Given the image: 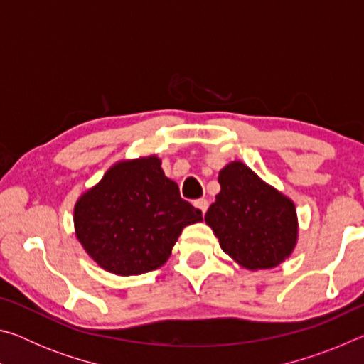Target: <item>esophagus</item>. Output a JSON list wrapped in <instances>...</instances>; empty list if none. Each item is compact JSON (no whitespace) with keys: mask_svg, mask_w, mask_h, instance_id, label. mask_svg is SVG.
Wrapping results in <instances>:
<instances>
[{"mask_svg":"<svg viewBox=\"0 0 364 364\" xmlns=\"http://www.w3.org/2000/svg\"><path fill=\"white\" fill-rule=\"evenodd\" d=\"M194 205L199 208V210L202 212V213H205L207 212V208H208V202L205 200V199H197L196 202H194Z\"/></svg>","mask_w":364,"mask_h":364,"instance_id":"esophagus-1","label":"esophagus"}]
</instances>
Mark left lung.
I'll return each mask as SVG.
<instances>
[{
  "instance_id": "8db88e82",
  "label": "left lung",
  "mask_w": 364,
  "mask_h": 364,
  "mask_svg": "<svg viewBox=\"0 0 364 364\" xmlns=\"http://www.w3.org/2000/svg\"><path fill=\"white\" fill-rule=\"evenodd\" d=\"M218 183L205 223L225 254L252 271L274 268L291 257L299 237L294 202L239 160L220 170Z\"/></svg>"
}]
</instances>
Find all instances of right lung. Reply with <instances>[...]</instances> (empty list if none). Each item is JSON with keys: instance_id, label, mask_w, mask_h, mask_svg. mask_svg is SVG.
<instances>
[{"instance_id": "add662e5", "label": "right lung", "mask_w": 364, "mask_h": 364, "mask_svg": "<svg viewBox=\"0 0 364 364\" xmlns=\"http://www.w3.org/2000/svg\"><path fill=\"white\" fill-rule=\"evenodd\" d=\"M157 156L114 164L73 208L75 236L102 269L119 276L154 271L168 260L184 226L202 212L181 199Z\"/></svg>"}]
</instances>
